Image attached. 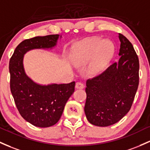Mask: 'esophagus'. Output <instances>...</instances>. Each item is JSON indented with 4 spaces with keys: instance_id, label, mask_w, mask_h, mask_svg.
Returning a JSON list of instances; mask_svg holds the SVG:
<instances>
[{
    "instance_id": "1",
    "label": "esophagus",
    "mask_w": 150,
    "mask_h": 150,
    "mask_svg": "<svg viewBox=\"0 0 150 150\" xmlns=\"http://www.w3.org/2000/svg\"><path fill=\"white\" fill-rule=\"evenodd\" d=\"M75 88L77 89H83L84 88V84L81 82H77L75 84Z\"/></svg>"
}]
</instances>
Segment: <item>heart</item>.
Here are the masks:
<instances>
[{"label":"heart","mask_w":150,"mask_h":150,"mask_svg":"<svg viewBox=\"0 0 150 150\" xmlns=\"http://www.w3.org/2000/svg\"><path fill=\"white\" fill-rule=\"evenodd\" d=\"M115 46L109 40L93 37L78 42L72 47L70 60L75 65H82L93 60L91 70L99 72L104 70L112 57Z\"/></svg>","instance_id":"b5f03b06"}]
</instances>
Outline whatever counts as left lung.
I'll return each instance as SVG.
<instances>
[{
    "mask_svg": "<svg viewBox=\"0 0 150 150\" xmlns=\"http://www.w3.org/2000/svg\"><path fill=\"white\" fill-rule=\"evenodd\" d=\"M119 61L86 82L85 113L94 125L108 127L130 110L139 85V58L129 40L119 33Z\"/></svg>",
    "mask_w": 150,
    "mask_h": 150,
    "instance_id": "left-lung-1",
    "label": "left lung"
}]
</instances>
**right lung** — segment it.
Segmentation results:
<instances>
[{
	"mask_svg": "<svg viewBox=\"0 0 150 150\" xmlns=\"http://www.w3.org/2000/svg\"><path fill=\"white\" fill-rule=\"evenodd\" d=\"M58 38L59 35H49L26 39L16 47L10 59V88L17 109L26 121L39 127H48L59 121L75 91V82L48 85L34 83L24 71L23 55L32 49L54 47Z\"/></svg>",
	"mask_w": 150,
	"mask_h": 150,
	"instance_id": "obj_1",
	"label": "right lung"
}]
</instances>
